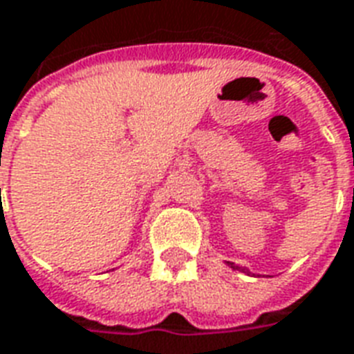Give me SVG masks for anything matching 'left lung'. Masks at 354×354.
Listing matches in <instances>:
<instances>
[{"instance_id": "1", "label": "left lung", "mask_w": 354, "mask_h": 354, "mask_svg": "<svg viewBox=\"0 0 354 354\" xmlns=\"http://www.w3.org/2000/svg\"><path fill=\"white\" fill-rule=\"evenodd\" d=\"M229 266H230V268H234V270H240V272H248V270H245V268H242V266H236V264H234V263H229Z\"/></svg>"}]
</instances>
